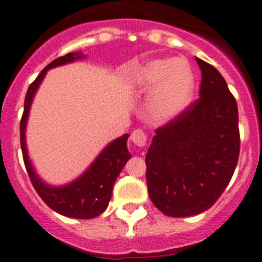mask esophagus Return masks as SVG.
Segmentation results:
<instances>
[{"label": "esophagus", "mask_w": 262, "mask_h": 262, "mask_svg": "<svg viewBox=\"0 0 262 262\" xmlns=\"http://www.w3.org/2000/svg\"><path fill=\"white\" fill-rule=\"evenodd\" d=\"M130 140L136 146L138 147H144L146 145L147 141V136L144 130H141V129H136L133 130V133L130 134Z\"/></svg>", "instance_id": "1"}]
</instances>
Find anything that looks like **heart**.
Instances as JSON below:
<instances>
[{"label":"heart","mask_w":262,"mask_h":262,"mask_svg":"<svg viewBox=\"0 0 262 262\" xmlns=\"http://www.w3.org/2000/svg\"><path fill=\"white\" fill-rule=\"evenodd\" d=\"M134 81L150 93V115L157 121L167 122L178 117L191 103L195 79L190 64L182 59H154L141 66Z\"/></svg>","instance_id":"heart-1"}]
</instances>
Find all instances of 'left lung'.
<instances>
[{"mask_svg":"<svg viewBox=\"0 0 262 262\" xmlns=\"http://www.w3.org/2000/svg\"><path fill=\"white\" fill-rule=\"evenodd\" d=\"M196 62L200 96L156 129L145 158L150 199L172 217L212 207L228 186L240 153L236 99L213 66L199 58Z\"/></svg>","mask_w":262,"mask_h":262,"instance_id":"left-lung-1","label":"left lung"}]
</instances>
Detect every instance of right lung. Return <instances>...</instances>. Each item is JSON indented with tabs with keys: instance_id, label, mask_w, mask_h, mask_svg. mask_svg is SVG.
<instances>
[{
	"instance_id": "add662e5",
	"label": "right lung",
	"mask_w": 262,
	"mask_h": 262,
	"mask_svg": "<svg viewBox=\"0 0 262 262\" xmlns=\"http://www.w3.org/2000/svg\"><path fill=\"white\" fill-rule=\"evenodd\" d=\"M79 58H81L80 52H68L64 56L52 60L49 66H46L40 71V74L36 76L35 80L30 84V87L27 90L19 130H21V149L25 167H26V171L34 188L38 195L42 198L43 202L51 210L60 215L75 217V219H92L105 211L111 196H112L113 185H115L116 179H117L118 174L121 172L126 161L130 158V154L126 147V140L129 137L128 134H124L122 137L117 138L112 144H109L80 178L64 187H50L38 178V175L34 171L29 157H27L26 141H25V129H26L31 100L35 95L36 88L39 87L40 81L46 75L47 70L56 67V66L74 62L75 59Z\"/></svg>"
}]
</instances>
